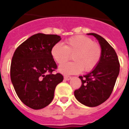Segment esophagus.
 Masks as SVG:
<instances>
[{
  "label": "esophagus",
  "mask_w": 129,
  "mask_h": 129,
  "mask_svg": "<svg viewBox=\"0 0 129 129\" xmlns=\"http://www.w3.org/2000/svg\"><path fill=\"white\" fill-rule=\"evenodd\" d=\"M72 78L70 76H64V80H70Z\"/></svg>",
  "instance_id": "1"
}]
</instances>
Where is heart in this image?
Here are the masks:
<instances>
[{
    "label": "heart",
    "instance_id": "obj_1",
    "mask_svg": "<svg viewBox=\"0 0 129 129\" xmlns=\"http://www.w3.org/2000/svg\"><path fill=\"white\" fill-rule=\"evenodd\" d=\"M53 60L58 64L66 62L73 55L74 61L66 63L59 67V72L63 74H75L93 70L102 57V48L98 43L84 35H76L66 40L65 45L57 43L51 49Z\"/></svg>",
    "mask_w": 129,
    "mask_h": 129
}]
</instances>
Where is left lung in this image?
<instances>
[{
  "label": "left lung",
  "mask_w": 129,
  "mask_h": 129,
  "mask_svg": "<svg viewBox=\"0 0 129 129\" xmlns=\"http://www.w3.org/2000/svg\"><path fill=\"white\" fill-rule=\"evenodd\" d=\"M98 39L102 48V57L98 65L88 74L79 76L80 88L74 91L79 102L89 107H95L104 102L112 94L119 71L120 63L116 51L100 35L88 33Z\"/></svg>",
  "instance_id": "1"
}]
</instances>
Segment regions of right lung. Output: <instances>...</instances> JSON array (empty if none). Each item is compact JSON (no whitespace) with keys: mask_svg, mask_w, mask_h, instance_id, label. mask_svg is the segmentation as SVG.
<instances>
[{"mask_svg":"<svg viewBox=\"0 0 129 129\" xmlns=\"http://www.w3.org/2000/svg\"><path fill=\"white\" fill-rule=\"evenodd\" d=\"M61 40L57 35L37 33L15 50L11 64V79L19 99L35 110L41 109L53 99L57 85L63 77L53 74L57 69L51 49Z\"/></svg>","mask_w":129,"mask_h":129,"instance_id":"1","label":"right lung"}]
</instances>
